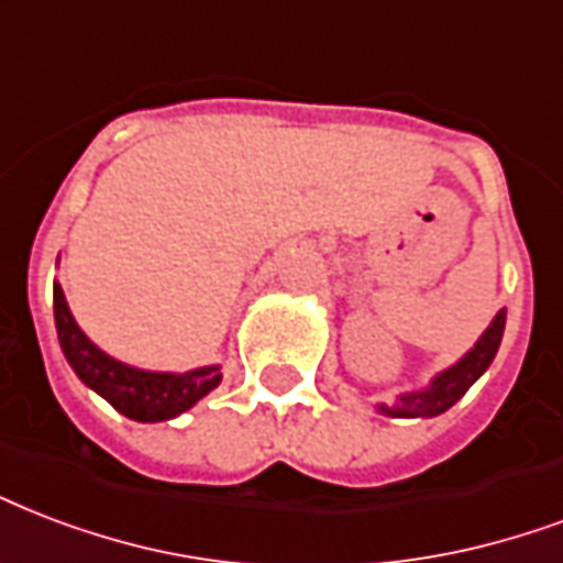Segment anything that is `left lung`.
<instances>
[{"label":"left lung","instance_id":"8db88e82","mask_svg":"<svg viewBox=\"0 0 563 563\" xmlns=\"http://www.w3.org/2000/svg\"><path fill=\"white\" fill-rule=\"evenodd\" d=\"M501 333H505V310L493 319V324L484 330V336L475 342V349L457 363V366L445 368L443 375L434 377V384L422 389V393H407L398 398V405L386 407L380 405L386 416H437L445 413L454 401H461L463 393L470 389L478 377L487 372V366L499 351Z\"/></svg>","mask_w":563,"mask_h":563}]
</instances>
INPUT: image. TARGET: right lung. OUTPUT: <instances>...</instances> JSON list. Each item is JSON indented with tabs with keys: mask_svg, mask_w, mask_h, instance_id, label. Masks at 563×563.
<instances>
[{
	"mask_svg": "<svg viewBox=\"0 0 563 563\" xmlns=\"http://www.w3.org/2000/svg\"><path fill=\"white\" fill-rule=\"evenodd\" d=\"M55 328L58 342L73 372L100 393L114 410H120L135 422H162L174 419L191 405H197L206 393L221 384V368L206 366L186 372V375H167V372H144V368L123 366L109 354H102L91 339L85 336L79 324L73 321L62 286L55 283Z\"/></svg>",
	"mask_w": 563,
	"mask_h": 563,
	"instance_id": "1",
	"label": "right lung"
}]
</instances>
